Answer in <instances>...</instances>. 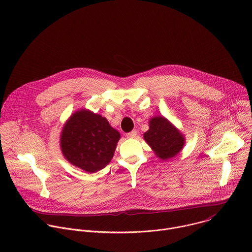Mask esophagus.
Here are the masks:
<instances>
[{
  "label": "esophagus",
  "instance_id": "34e87169",
  "mask_svg": "<svg viewBox=\"0 0 252 252\" xmlns=\"http://www.w3.org/2000/svg\"><path fill=\"white\" fill-rule=\"evenodd\" d=\"M136 133H137L136 130H132V131L126 133V137L127 138H135L136 137Z\"/></svg>",
  "mask_w": 252,
  "mask_h": 252
}]
</instances>
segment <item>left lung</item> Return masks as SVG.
Returning <instances> with one entry per match:
<instances>
[{
    "label": "left lung",
    "mask_w": 252,
    "mask_h": 252,
    "mask_svg": "<svg viewBox=\"0 0 252 252\" xmlns=\"http://www.w3.org/2000/svg\"><path fill=\"white\" fill-rule=\"evenodd\" d=\"M149 126L150 128L143 133V138L158 158L167 160L182 152L186 137L167 119L161 116L154 117Z\"/></svg>",
    "instance_id": "obj_1"
}]
</instances>
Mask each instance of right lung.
I'll return each mask as SVG.
<instances>
[{"label": "right lung", "instance_id": "right-lung-1", "mask_svg": "<svg viewBox=\"0 0 252 252\" xmlns=\"http://www.w3.org/2000/svg\"><path fill=\"white\" fill-rule=\"evenodd\" d=\"M120 138V132L105 118L82 109L63 125L60 145L70 164L94 173L110 163Z\"/></svg>", "mask_w": 252, "mask_h": 252}]
</instances>
